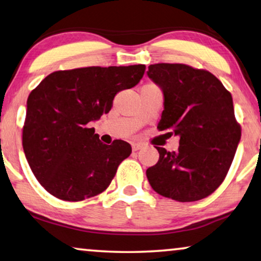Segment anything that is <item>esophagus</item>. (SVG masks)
<instances>
[{"label": "esophagus", "mask_w": 261, "mask_h": 261, "mask_svg": "<svg viewBox=\"0 0 261 261\" xmlns=\"http://www.w3.org/2000/svg\"><path fill=\"white\" fill-rule=\"evenodd\" d=\"M144 147L143 143H134L132 144V151H138Z\"/></svg>", "instance_id": "1"}]
</instances>
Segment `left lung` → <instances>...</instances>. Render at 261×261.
Instances as JSON below:
<instances>
[{
    "instance_id": "1",
    "label": "left lung",
    "mask_w": 261,
    "mask_h": 261,
    "mask_svg": "<svg viewBox=\"0 0 261 261\" xmlns=\"http://www.w3.org/2000/svg\"><path fill=\"white\" fill-rule=\"evenodd\" d=\"M147 75L165 97L156 129L180 137L176 152L155 146L159 160L147 168L148 182L172 200H202L224 181L241 140L232 96L214 74L189 65H150Z\"/></svg>"
}]
</instances>
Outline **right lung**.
<instances>
[{"instance_id": "add662e5", "label": "right lung", "mask_w": 261, "mask_h": 261, "mask_svg": "<svg viewBox=\"0 0 261 261\" xmlns=\"http://www.w3.org/2000/svg\"><path fill=\"white\" fill-rule=\"evenodd\" d=\"M145 65L53 72L32 90L23 125V150L36 179L64 201H82L109 187L129 143L106 145L90 122L108 114L115 95L135 87Z\"/></svg>"}]
</instances>
